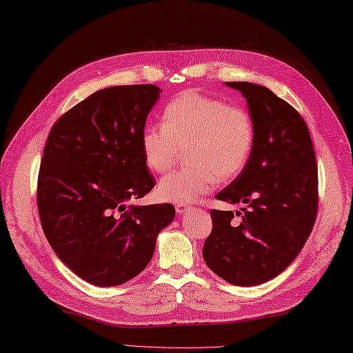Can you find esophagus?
Here are the masks:
<instances>
[{"label": "esophagus", "mask_w": 353, "mask_h": 353, "mask_svg": "<svg viewBox=\"0 0 353 353\" xmlns=\"http://www.w3.org/2000/svg\"><path fill=\"white\" fill-rule=\"evenodd\" d=\"M191 205H176V212L179 214V215H182V214H185V212H188V211H191Z\"/></svg>", "instance_id": "1"}]
</instances>
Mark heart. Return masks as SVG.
Listing matches in <instances>:
<instances>
[{"label":"heart","mask_w":353,"mask_h":353,"mask_svg":"<svg viewBox=\"0 0 353 353\" xmlns=\"http://www.w3.org/2000/svg\"><path fill=\"white\" fill-rule=\"evenodd\" d=\"M163 125L150 124L141 137L144 162L165 172L186 152L191 163L165 176L156 194L162 201L191 205L211 192L219 181L236 179L249 163L256 130L249 110L197 91H186L163 109Z\"/></svg>","instance_id":"heart-1"}]
</instances>
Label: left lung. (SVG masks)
Instances as JSON below:
<instances>
[{"instance_id": "obj_1", "label": "left lung", "mask_w": 353, "mask_h": 353, "mask_svg": "<svg viewBox=\"0 0 353 353\" xmlns=\"http://www.w3.org/2000/svg\"><path fill=\"white\" fill-rule=\"evenodd\" d=\"M241 92L256 138L249 163L216 194L243 212L212 209L203 259L221 279L253 287L281 274L308 239L317 216L319 174L308 127L299 112L268 88L226 81Z\"/></svg>"}]
</instances>
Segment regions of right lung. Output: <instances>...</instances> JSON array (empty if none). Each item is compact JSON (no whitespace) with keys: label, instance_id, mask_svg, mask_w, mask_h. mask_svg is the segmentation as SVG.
I'll return each mask as SVG.
<instances>
[{"label":"right lung","instance_id":"add662e5","mask_svg":"<svg viewBox=\"0 0 353 353\" xmlns=\"http://www.w3.org/2000/svg\"><path fill=\"white\" fill-rule=\"evenodd\" d=\"M154 85L112 86L76 104L52 125L37 177L43 234L63 264L97 287L133 279L152 261L170 203L134 206L152 191L141 148Z\"/></svg>","mask_w":353,"mask_h":353}]
</instances>
